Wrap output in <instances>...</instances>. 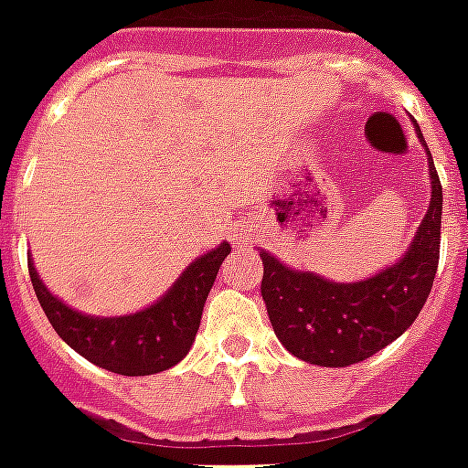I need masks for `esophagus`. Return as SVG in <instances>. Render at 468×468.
Here are the masks:
<instances>
[{"mask_svg": "<svg viewBox=\"0 0 468 468\" xmlns=\"http://www.w3.org/2000/svg\"><path fill=\"white\" fill-rule=\"evenodd\" d=\"M230 238H233L235 248H245V245L250 243V240H248V233H245L243 228H233V233H230Z\"/></svg>", "mask_w": 468, "mask_h": 468, "instance_id": "esophagus-1", "label": "esophagus"}]
</instances>
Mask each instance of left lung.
Returning <instances> with one entry per match:
<instances>
[{
    "mask_svg": "<svg viewBox=\"0 0 468 468\" xmlns=\"http://www.w3.org/2000/svg\"><path fill=\"white\" fill-rule=\"evenodd\" d=\"M417 138L424 144L414 123ZM431 200L399 261L357 282H332L310 270L287 268L261 250L262 300L287 352L317 367H349L401 337L427 303L439 265L441 183L429 154Z\"/></svg>",
    "mask_w": 468,
    "mask_h": 468,
    "instance_id": "1",
    "label": "left lung"
}]
</instances>
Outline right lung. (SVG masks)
<instances>
[{"instance_id": "obj_1", "label": "right lung", "mask_w": 468, "mask_h": 468, "mask_svg": "<svg viewBox=\"0 0 468 468\" xmlns=\"http://www.w3.org/2000/svg\"><path fill=\"white\" fill-rule=\"evenodd\" d=\"M230 245L220 243L183 270L164 297L146 310L119 317H93L51 295L29 258V278L41 310L69 347L96 367L123 377L158 375L181 362L196 342L207 292Z\"/></svg>"}]
</instances>
